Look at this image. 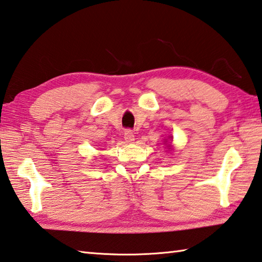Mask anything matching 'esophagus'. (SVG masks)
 <instances>
[{"label":"esophagus","mask_w":262,"mask_h":262,"mask_svg":"<svg viewBox=\"0 0 262 262\" xmlns=\"http://www.w3.org/2000/svg\"><path fill=\"white\" fill-rule=\"evenodd\" d=\"M123 137H125V141L127 142V143H133V142L135 141V136L134 134H133V132L127 129L125 130V134H123Z\"/></svg>","instance_id":"34e87169"}]
</instances>
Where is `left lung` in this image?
<instances>
[{
  "instance_id": "8db88e82",
  "label": "left lung",
  "mask_w": 262,
  "mask_h": 262,
  "mask_svg": "<svg viewBox=\"0 0 262 262\" xmlns=\"http://www.w3.org/2000/svg\"><path fill=\"white\" fill-rule=\"evenodd\" d=\"M170 139H172V137H170ZM166 142H167V141H166ZM170 146H172V145H167V147H170Z\"/></svg>"
}]
</instances>
